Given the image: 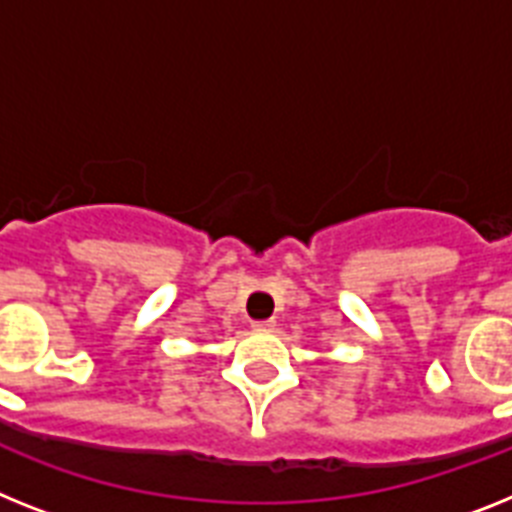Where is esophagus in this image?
Listing matches in <instances>:
<instances>
[{"mask_svg":"<svg viewBox=\"0 0 512 512\" xmlns=\"http://www.w3.org/2000/svg\"><path fill=\"white\" fill-rule=\"evenodd\" d=\"M276 328V322L273 320H257V322H252V330H255V333H270V330Z\"/></svg>","mask_w":512,"mask_h":512,"instance_id":"34e87169","label":"esophagus"}]
</instances>
